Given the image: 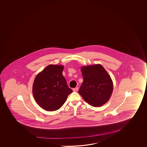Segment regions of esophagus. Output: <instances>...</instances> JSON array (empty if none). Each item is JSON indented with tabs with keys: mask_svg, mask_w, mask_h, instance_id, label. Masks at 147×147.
I'll list each match as a JSON object with an SVG mask.
<instances>
[{
	"mask_svg": "<svg viewBox=\"0 0 147 147\" xmlns=\"http://www.w3.org/2000/svg\"><path fill=\"white\" fill-rule=\"evenodd\" d=\"M78 87H76V88H73V91H78Z\"/></svg>",
	"mask_w": 147,
	"mask_h": 147,
	"instance_id": "1",
	"label": "esophagus"
}]
</instances>
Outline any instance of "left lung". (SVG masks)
<instances>
[{"label": "left lung", "mask_w": 147, "mask_h": 147, "mask_svg": "<svg viewBox=\"0 0 147 147\" xmlns=\"http://www.w3.org/2000/svg\"><path fill=\"white\" fill-rule=\"evenodd\" d=\"M84 81L78 91L85 101L93 107L106 104L113 92L111 77L100 64L83 66L82 69Z\"/></svg>", "instance_id": "left-lung-1"}]
</instances>
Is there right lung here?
I'll list each match as a JSON object with an SVG mask.
<instances>
[{
    "instance_id": "add662e5",
    "label": "right lung",
    "mask_w": 147,
    "mask_h": 147,
    "mask_svg": "<svg viewBox=\"0 0 147 147\" xmlns=\"http://www.w3.org/2000/svg\"><path fill=\"white\" fill-rule=\"evenodd\" d=\"M63 70V65H50L35 78L33 94L37 103L45 110H58L73 92L67 86Z\"/></svg>"
}]
</instances>
